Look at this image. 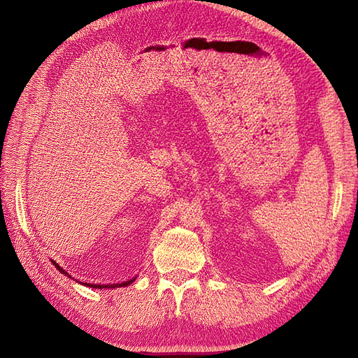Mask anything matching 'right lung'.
I'll return each instance as SVG.
<instances>
[{
	"mask_svg": "<svg viewBox=\"0 0 358 358\" xmlns=\"http://www.w3.org/2000/svg\"><path fill=\"white\" fill-rule=\"evenodd\" d=\"M53 264H55V268L58 269V271H62L63 273H67L66 271H63L62 268H59V264H57L55 262H53ZM134 280H129V281H124V283H120V285H108V286H101V285H90V283H86V286H89V287H98V289H101V287H108V289H110V287H120V286H127V285H131Z\"/></svg>",
	"mask_w": 358,
	"mask_h": 358,
	"instance_id": "right-lung-1",
	"label": "right lung"
}]
</instances>
